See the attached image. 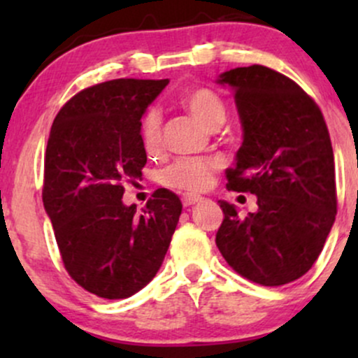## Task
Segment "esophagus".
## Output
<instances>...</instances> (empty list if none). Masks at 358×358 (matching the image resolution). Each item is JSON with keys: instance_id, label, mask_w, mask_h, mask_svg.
Segmentation results:
<instances>
[{"instance_id": "34e87169", "label": "esophagus", "mask_w": 358, "mask_h": 358, "mask_svg": "<svg viewBox=\"0 0 358 358\" xmlns=\"http://www.w3.org/2000/svg\"><path fill=\"white\" fill-rule=\"evenodd\" d=\"M202 202V196L199 195H190V193H185V195L182 196V203L183 207H192V205Z\"/></svg>"}]
</instances>
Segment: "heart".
<instances>
[{
    "label": "heart",
    "instance_id": "heart-1",
    "mask_svg": "<svg viewBox=\"0 0 358 358\" xmlns=\"http://www.w3.org/2000/svg\"><path fill=\"white\" fill-rule=\"evenodd\" d=\"M182 106L207 129H219L227 119L224 102L210 89L196 87L182 96ZM141 139L148 153H155L162 146V117L156 109L148 110L141 121ZM215 162L210 159H178L165 168L158 176L159 183L173 190L202 192L210 183Z\"/></svg>",
    "mask_w": 358,
    "mask_h": 358
}]
</instances>
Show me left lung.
<instances>
[{"label": "left lung", "mask_w": 358, "mask_h": 358, "mask_svg": "<svg viewBox=\"0 0 358 358\" xmlns=\"http://www.w3.org/2000/svg\"><path fill=\"white\" fill-rule=\"evenodd\" d=\"M234 90L242 124L227 187L257 196V212L239 217L219 200L215 236L234 271L262 286H282L311 269L336 215L335 159L322 110L296 82L264 65L220 73Z\"/></svg>", "instance_id": "1"}]
</instances>
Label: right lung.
Wrapping results in <instances>:
<instances>
[{"label": "right lung", "mask_w": 358, "mask_h": 358, "mask_svg": "<svg viewBox=\"0 0 358 358\" xmlns=\"http://www.w3.org/2000/svg\"><path fill=\"white\" fill-rule=\"evenodd\" d=\"M116 79L80 90L53 121L45 153L43 205L65 269L106 299L133 296L162 268L182 202L159 188L141 213L122 203L141 176V117L168 85Z\"/></svg>", "instance_id": "right-lung-1"}]
</instances>
